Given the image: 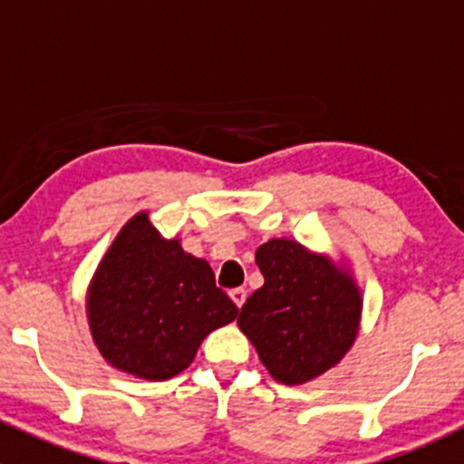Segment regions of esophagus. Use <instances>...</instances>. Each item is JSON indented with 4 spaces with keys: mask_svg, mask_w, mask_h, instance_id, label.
Here are the masks:
<instances>
[{
    "mask_svg": "<svg viewBox=\"0 0 464 464\" xmlns=\"http://www.w3.org/2000/svg\"><path fill=\"white\" fill-rule=\"evenodd\" d=\"M228 296H231V301L236 303L237 307H242V305H245V301H246V289L236 287V289H231V292H228Z\"/></svg>",
    "mask_w": 464,
    "mask_h": 464,
    "instance_id": "1",
    "label": "esophagus"
}]
</instances>
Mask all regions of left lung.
Here are the masks:
<instances>
[{"label": "left lung", "instance_id": "left-lung-1", "mask_svg": "<svg viewBox=\"0 0 464 464\" xmlns=\"http://www.w3.org/2000/svg\"><path fill=\"white\" fill-rule=\"evenodd\" d=\"M265 285L242 305L237 327L276 382L301 386L339 366L359 334L363 294L353 262L271 237L256 249Z\"/></svg>", "mask_w": 464, "mask_h": 464}]
</instances>
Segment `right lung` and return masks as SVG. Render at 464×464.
I'll list each match as a JSON object with an SVG mask.
<instances>
[{"mask_svg": "<svg viewBox=\"0 0 464 464\" xmlns=\"http://www.w3.org/2000/svg\"><path fill=\"white\" fill-rule=\"evenodd\" d=\"M87 323L98 353L128 375L166 382L193 363L237 307L215 285L210 265L163 237L148 210L123 224L87 287Z\"/></svg>", "mask_w": 464, "mask_h": 464, "instance_id": "obj_1", "label": "right lung"}]
</instances>
